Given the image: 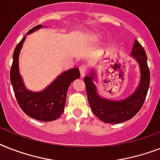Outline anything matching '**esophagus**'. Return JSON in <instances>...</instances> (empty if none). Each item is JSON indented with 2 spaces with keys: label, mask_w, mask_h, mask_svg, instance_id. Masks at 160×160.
I'll return each mask as SVG.
<instances>
[{
  "label": "esophagus",
  "mask_w": 160,
  "mask_h": 160,
  "mask_svg": "<svg viewBox=\"0 0 160 160\" xmlns=\"http://www.w3.org/2000/svg\"><path fill=\"white\" fill-rule=\"evenodd\" d=\"M80 75H81V76H84V75H85V73H86L87 71V67L85 66V65H81L80 67Z\"/></svg>",
  "instance_id": "esophagus-1"
}]
</instances>
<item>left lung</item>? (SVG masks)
<instances>
[{
    "instance_id": "obj_1",
    "label": "left lung",
    "mask_w": 160,
    "mask_h": 160,
    "mask_svg": "<svg viewBox=\"0 0 160 160\" xmlns=\"http://www.w3.org/2000/svg\"><path fill=\"white\" fill-rule=\"evenodd\" d=\"M140 65L141 78L140 85L133 94L122 101L103 99L97 94L93 82V73L84 79L89 106L94 115L106 123H121L129 120L136 115L142 107L150 86V74L147 64V56L145 49L138 41H135L132 52Z\"/></svg>"
}]
</instances>
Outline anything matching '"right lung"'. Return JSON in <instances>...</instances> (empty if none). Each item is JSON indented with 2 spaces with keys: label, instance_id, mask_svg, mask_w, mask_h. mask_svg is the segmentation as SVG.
Masks as SVG:
<instances>
[{
  "label": "right lung",
  "instance_id": "1",
  "mask_svg": "<svg viewBox=\"0 0 160 160\" xmlns=\"http://www.w3.org/2000/svg\"><path fill=\"white\" fill-rule=\"evenodd\" d=\"M42 27L38 24L28 32L31 33ZM25 37L15 47L10 68V82L19 107L28 116L36 120L51 122L58 119L64 112L67 93L71 82L80 78L79 68L62 73L43 91L34 93L25 89L19 72V55Z\"/></svg>",
  "mask_w": 160,
  "mask_h": 160
}]
</instances>
